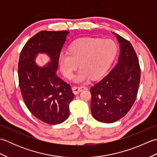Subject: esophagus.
I'll use <instances>...</instances> for the list:
<instances>
[{
  "mask_svg": "<svg viewBox=\"0 0 157 157\" xmlns=\"http://www.w3.org/2000/svg\"><path fill=\"white\" fill-rule=\"evenodd\" d=\"M86 87L85 86H73L72 87V91L75 94H78L79 92H81L82 91L84 90H86Z\"/></svg>",
  "mask_w": 157,
  "mask_h": 157,
  "instance_id": "1",
  "label": "esophagus"
}]
</instances>
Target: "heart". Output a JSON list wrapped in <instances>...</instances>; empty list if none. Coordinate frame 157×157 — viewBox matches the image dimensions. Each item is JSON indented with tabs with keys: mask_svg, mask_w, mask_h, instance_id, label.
I'll return each instance as SVG.
<instances>
[{
	"mask_svg": "<svg viewBox=\"0 0 157 157\" xmlns=\"http://www.w3.org/2000/svg\"><path fill=\"white\" fill-rule=\"evenodd\" d=\"M117 52L115 42L110 39L85 38L75 41L69 52H62L59 63L63 75L71 79L79 63L81 69L75 76L77 83L102 76L111 65Z\"/></svg>",
	"mask_w": 157,
	"mask_h": 157,
	"instance_id": "b5f03b06",
	"label": "heart"
}]
</instances>
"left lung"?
<instances>
[{
  "instance_id": "left-lung-1",
  "label": "left lung",
  "mask_w": 157,
  "mask_h": 157,
  "mask_svg": "<svg viewBox=\"0 0 157 157\" xmlns=\"http://www.w3.org/2000/svg\"><path fill=\"white\" fill-rule=\"evenodd\" d=\"M113 34L120 46L118 62L90 88L92 115L106 123L115 122L128 113L136 101L140 80L139 61L131 43Z\"/></svg>"
}]
</instances>
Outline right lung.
Returning a JSON list of instances; mask_svg holds the SVG:
<instances>
[{"instance_id":"1","label":"right lung","mask_w":157,"mask_h":157,"mask_svg":"<svg viewBox=\"0 0 157 157\" xmlns=\"http://www.w3.org/2000/svg\"><path fill=\"white\" fill-rule=\"evenodd\" d=\"M67 31H41L26 42L20 53L18 76L25 104L36 118L51 125L69 117V103L74 98L71 86L56 75L59 59ZM39 53L50 58L46 66L35 63Z\"/></svg>"}]
</instances>
